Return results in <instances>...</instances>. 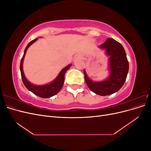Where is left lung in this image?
I'll list each match as a JSON object with an SVG mask.
<instances>
[{
  "label": "left lung",
  "instance_id": "1",
  "mask_svg": "<svg viewBox=\"0 0 151 151\" xmlns=\"http://www.w3.org/2000/svg\"><path fill=\"white\" fill-rule=\"evenodd\" d=\"M99 47L106 50V55L109 56V75L106 80L95 82L91 81L84 70V79L88 88L93 93L100 96H107L117 92L124 84L129 65L125 50L117 41L108 38Z\"/></svg>",
  "mask_w": 151,
  "mask_h": 151
}]
</instances>
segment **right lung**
I'll return each instance as SVG.
<instances>
[{"mask_svg": "<svg viewBox=\"0 0 151 151\" xmlns=\"http://www.w3.org/2000/svg\"><path fill=\"white\" fill-rule=\"evenodd\" d=\"M37 40L38 38L32 40L31 42H30L28 44V45H27L24 50V55L21 58V63H20V70H21V78H22V82H23L24 85L29 91H31L33 94L38 96L40 98H48L53 96L54 95H55L61 90L62 86L63 85V83H64V77H65V72H67V70L68 69V68L70 67L72 64L68 65L65 68H63V69H62V70L58 74V76L55 78V79L53 81H52V83H50L48 84L37 86V85H34L33 84H31V83H29V82L27 80L24 74L23 69H22V63H23L24 58L27 50H28V48L31 46V45L33 43H35Z\"/></svg>", "mask_w": 151, "mask_h": 151, "instance_id": "add662e5", "label": "right lung"}]
</instances>
